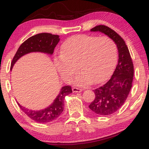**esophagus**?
I'll list each match as a JSON object with an SVG mask.
<instances>
[{
    "label": "esophagus",
    "mask_w": 149,
    "mask_h": 149,
    "mask_svg": "<svg viewBox=\"0 0 149 149\" xmlns=\"http://www.w3.org/2000/svg\"><path fill=\"white\" fill-rule=\"evenodd\" d=\"M72 91L74 93H77V92H81L83 91V89H81V88H77V87H73L72 88Z\"/></svg>",
    "instance_id": "1"
}]
</instances>
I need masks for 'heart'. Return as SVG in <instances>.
<instances>
[{
    "label": "heart",
    "instance_id": "b5f03b06",
    "mask_svg": "<svg viewBox=\"0 0 149 149\" xmlns=\"http://www.w3.org/2000/svg\"><path fill=\"white\" fill-rule=\"evenodd\" d=\"M117 58L116 44L107 36L75 35L61 46V54L54 58L58 72L69 80L77 70L79 72L75 83L84 85L104 81L114 69Z\"/></svg>",
    "mask_w": 149,
    "mask_h": 149
}]
</instances>
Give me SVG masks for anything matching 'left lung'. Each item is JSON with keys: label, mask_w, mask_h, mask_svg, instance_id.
Segmentation results:
<instances>
[{"label": "left lung", "mask_w": 149, "mask_h": 149, "mask_svg": "<svg viewBox=\"0 0 149 149\" xmlns=\"http://www.w3.org/2000/svg\"><path fill=\"white\" fill-rule=\"evenodd\" d=\"M91 32H100L111 38L117 45L119 60L111 79L103 86L93 90L95 99L89 105L95 114L111 115L125 102L132 87L134 67L125 42L117 33L104 25L96 26Z\"/></svg>", "instance_id": "8db88e82"}]
</instances>
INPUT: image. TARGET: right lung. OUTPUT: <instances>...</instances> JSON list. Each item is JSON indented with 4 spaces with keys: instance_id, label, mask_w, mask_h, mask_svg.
<instances>
[{
    "instance_id": "1",
    "label": "right lung",
    "mask_w": 149,
    "mask_h": 149,
    "mask_svg": "<svg viewBox=\"0 0 149 149\" xmlns=\"http://www.w3.org/2000/svg\"><path fill=\"white\" fill-rule=\"evenodd\" d=\"M58 35H54L49 33H40L29 38L20 45L15 54L11 63L10 70L18 59L30 52H43L52 55L56 45L60 41ZM72 93V87L65 86L62 87L57 97L54 102L48 107L40 111H33L22 107L18 103L20 108L28 117L33 121L40 123H50L55 121L60 117L63 111L64 99L66 95Z\"/></svg>"
}]
</instances>
